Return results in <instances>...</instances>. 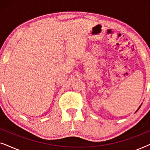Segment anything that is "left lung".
<instances>
[{
    "label": "left lung",
    "instance_id": "obj_1",
    "mask_svg": "<svg viewBox=\"0 0 150 150\" xmlns=\"http://www.w3.org/2000/svg\"><path fill=\"white\" fill-rule=\"evenodd\" d=\"M139 108H140V107H139ZM139 108H138V110H139Z\"/></svg>",
    "mask_w": 150,
    "mask_h": 150
}]
</instances>
